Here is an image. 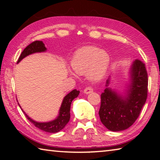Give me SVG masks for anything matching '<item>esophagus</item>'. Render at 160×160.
<instances>
[{
	"label": "esophagus",
	"instance_id": "1",
	"mask_svg": "<svg viewBox=\"0 0 160 160\" xmlns=\"http://www.w3.org/2000/svg\"><path fill=\"white\" fill-rule=\"evenodd\" d=\"M93 92V89L90 88V87H88V88H86L85 90H84V93L86 94H88L90 93H92Z\"/></svg>",
	"mask_w": 160,
	"mask_h": 160
}]
</instances>
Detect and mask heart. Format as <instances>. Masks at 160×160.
Segmentation results:
<instances>
[{"instance_id":"b5f03b06","label":"heart","mask_w":160,"mask_h":160,"mask_svg":"<svg viewBox=\"0 0 160 160\" xmlns=\"http://www.w3.org/2000/svg\"><path fill=\"white\" fill-rule=\"evenodd\" d=\"M109 56L107 52L95 47H84L72 56L70 66L78 75H87L90 80L97 82L106 74L109 65Z\"/></svg>"}]
</instances>
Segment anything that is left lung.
Masks as SVG:
<instances>
[{
	"label": "left lung",
	"instance_id": "obj_1",
	"mask_svg": "<svg viewBox=\"0 0 160 160\" xmlns=\"http://www.w3.org/2000/svg\"><path fill=\"white\" fill-rule=\"evenodd\" d=\"M110 80L111 76L101 94L99 115L108 130L121 131L134 123L147 99L148 80L145 64L138 59L132 62L128 71V83L123 93L110 88Z\"/></svg>",
	"mask_w": 160,
	"mask_h": 160
}]
</instances>
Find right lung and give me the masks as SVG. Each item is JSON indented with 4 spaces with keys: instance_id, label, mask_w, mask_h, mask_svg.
I'll return each mask as SVG.
<instances>
[{
    "instance_id": "1",
    "label": "right lung",
    "mask_w": 160,
    "mask_h": 160,
    "mask_svg": "<svg viewBox=\"0 0 160 160\" xmlns=\"http://www.w3.org/2000/svg\"><path fill=\"white\" fill-rule=\"evenodd\" d=\"M47 48H46L43 42L35 41L34 42H32V44L28 45V47L24 49L22 52L17 63H20V62L24 58H25L26 56L35 53L45 52V51H47ZM79 90H73L68 94H66V95L64 97L63 101H62L57 117L52 121H48V122H38V121L33 120V119L31 118L25 112H24L23 109L21 108L20 105L19 104V103L18 104L21 108L22 111L25 114L27 118H28L31 123H33L37 128H39L40 130H42V131H44L45 132L55 133V132H58L61 131V130L66 126V124L68 123L70 118V106H71V102L72 100L75 98H76V97L79 95Z\"/></svg>"
}]
</instances>
